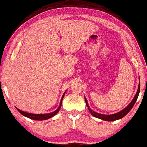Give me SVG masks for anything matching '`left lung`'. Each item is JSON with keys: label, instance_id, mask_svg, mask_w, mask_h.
Instances as JSON below:
<instances>
[{"label": "left lung", "instance_id": "left-lung-1", "mask_svg": "<svg viewBox=\"0 0 147 147\" xmlns=\"http://www.w3.org/2000/svg\"><path fill=\"white\" fill-rule=\"evenodd\" d=\"M140 84L139 83L138 88L137 92H136L135 96H134V98H133V100H132L131 102L129 104L128 106H127V107H125L124 109L121 110V112L116 113V114H111V115L101 114H98V113L94 112L93 110H92V109H90L89 105H88V100H87V99H86V97H85V100H86V105H87V107H88V110L90 111V114L92 115L93 116H94V117H96V118H100V119L103 120V121H116V120L121 119V118H123L125 116H126V115L130 112V110L132 109V107H134V104H135V102H136V100H137V99H138V95L140 93Z\"/></svg>", "mask_w": 147, "mask_h": 147}]
</instances>
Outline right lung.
<instances>
[{"label": "right lung", "instance_id": "right-lung-1", "mask_svg": "<svg viewBox=\"0 0 147 147\" xmlns=\"http://www.w3.org/2000/svg\"><path fill=\"white\" fill-rule=\"evenodd\" d=\"M65 93H66V92H65L64 94H63L62 97H61V101H60V104H59V107H58V108L55 111H54V112H53L51 113H49V114H31V113H27V112H23V111L20 110V109H18L17 107H16V109H17V110L21 114L23 115V116H26V117L31 118V119H33V120H35V121H45V120H47V119H49V118H52L53 116H54L55 115H56L57 114L58 112H59L60 108H61V104H62V100L63 98V96H64V95H65Z\"/></svg>", "mask_w": 147, "mask_h": 147}]
</instances>
